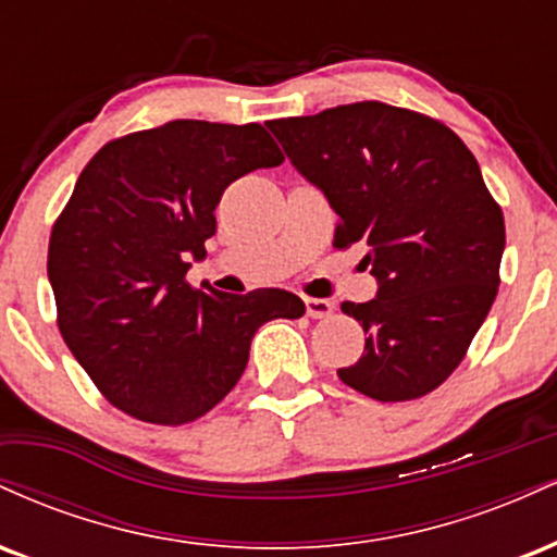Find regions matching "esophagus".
<instances>
[{"label":"esophagus","instance_id":"34e87169","mask_svg":"<svg viewBox=\"0 0 557 557\" xmlns=\"http://www.w3.org/2000/svg\"><path fill=\"white\" fill-rule=\"evenodd\" d=\"M306 304V314L311 319H322V317H330L332 309H335V304L327 298H304Z\"/></svg>","mask_w":557,"mask_h":557}]
</instances>
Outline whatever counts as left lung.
I'll use <instances>...</instances> for the list:
<instances>
[{"label": "left lung", "mask_w": 557, "mask_h": 557, "mask_svg": "<svg viewBox=\"0 0 557 557\" xmlns=\"http://www.w3.org/2000/svg\"><path fill=\"white\" fill-rule=\"evenodd\" d=\"M270 131L337 212L335 248L361 246L380 283L341 309L367 332L337 369L382 403L413 400L456 372L500 285L505 220L469 146L440 120L356 101Z\"/></svg>", "instance_id": "8db88e82"}]
</instances>
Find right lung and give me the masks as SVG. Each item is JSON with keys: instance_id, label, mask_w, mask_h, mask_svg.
Masks as SVG:
<instances>
[{"instance_id": "add662e5", "label": "right lung", "mask_w": 557, "mask_h": 557, "mask_svg": "<svg viewBox=\"0 0 557 557\" xmlns=\"http://www.w3.org/2000/svg\"><path fill=\"white\" fill-rule=\"evenodd\" d=\"M283 162L259 123L172 120L110 140L83 168L49 238L57 327L127 417L196 421L238 385L261 324L304 317L296 293L230 296L185 280L227 185Z\"/></svg>"}]
</instances>
